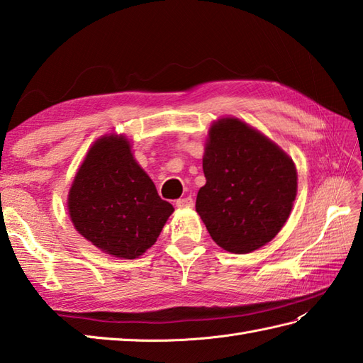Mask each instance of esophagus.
I'll return each instance as SVG.
<instances>
[{
	"label": "esophagus",
	"instance_id": "esophagus-1",
	"mask_svg": "<svg viewBox=\"0 0 363 363\" xmlns=\"http://www.w3.org/2000/svg\"><path fill=\"white\" fill-rule=\"evenodd\" d=\"M174 204H176L177 209H187V207H194V198H191V196H184V198L176 199Z\"/></svg>",
	"mask_w": 363,
	"mask_h": 363
}]
</instances>
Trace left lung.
I'll return each mask as SVG.
<instances>
[{
    "label": "left lung",
    "mask_w": 363,
    "mask_h": 363,
    "mask_svg": "<svg viewBox=\"0 0 363 363\" xmlns=\"http://www.w3.org/2000/svg\"><path fill=\"white\" fill-rule=\"evenodd\" d=\"M203 169L196 212L212 240L235 254L272 242L296 198L298 174L287 154L257 129L228 117L211 126Z\"/></svg>",
    "instance_id": "left-lung-1"
}]
</instances>
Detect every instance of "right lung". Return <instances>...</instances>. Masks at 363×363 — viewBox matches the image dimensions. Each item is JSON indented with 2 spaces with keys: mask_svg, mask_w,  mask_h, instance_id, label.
Here are the masks:
<instances>
[{
  "mask_svg": "<svg viewBox=\"0 0 363 363\" xmlns=\"http://www.w3.org/2000/svg\"><path fill=\"white\" fill-rule=\"evenodd\" d=\"M173 211L135 162L125 135L98 138L68 191L76 230L120 259H135L151 248Z\"/></svg>",
  "mask_w": 363,
  "mask_h": 363,
  "instance_id": "obj_1",
  "label": "right lung"
}]
</instances>
